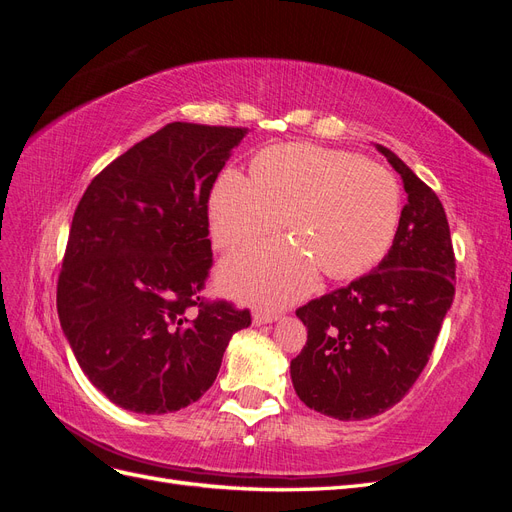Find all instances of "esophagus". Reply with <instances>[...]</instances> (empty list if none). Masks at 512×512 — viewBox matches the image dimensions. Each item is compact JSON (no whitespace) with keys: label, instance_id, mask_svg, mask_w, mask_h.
<instances>
[{"label":"esophagus","instance_id":"34e87169","mask_svg":"<svg viewBox=\"0 0 512 512\" xmlns=\"http://www.w3.org/2000/svg\"><path fill=\"white\" fill-rule=\"evenodd\" d=\"M277 318H280V314H273V312H254L252 322L256 324V327H262V324H271V322H275Z\"/></svg>","mask_w":512,"mask_h":512}]
</instances>
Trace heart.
Segmentation results:
<instances>
[{
  "label": "heart",
  "instance_id": "1",
  "mask_svg": "<svg viewBox=\"0 0 512 512\" xmlns=\"http://www.w3.org/2000/svg\"><path fill=\"white\" fill-rule=\"evenodd\" d=\"M401 190L389 170L346 151L290 143L260 151L250 177L228 168L209 196L213 239L241 250L280 222L290 239L228 258L222 286L237 299L282 307L314 288L318 271L350 280L391 250Z\"/></svg>",
  "mask_w": 512,
  "mask_h": 512
}]
</instances>
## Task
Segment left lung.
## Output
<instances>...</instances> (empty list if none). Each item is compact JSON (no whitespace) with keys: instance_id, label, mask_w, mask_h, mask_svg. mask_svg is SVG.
Here are the masks:
<instances>
[{"instance_id":"obj_1","label":"left lung","mask_w":512,"mask_h":512,"mask_svg":"<svg viewBox=\"0 0 512 512\" xmlns=\"http://www.w3.org/2000/svg\"><path fill=\"white\" fill-rule=\"evenodd\" d=\"M378 151L404 179L408 203L380 265L297 309L307 344L290 378L307 408L363 421L393 408L421 376L455 297L446 213L429 185L391 149Z\"/></svg>"}]
</instances>
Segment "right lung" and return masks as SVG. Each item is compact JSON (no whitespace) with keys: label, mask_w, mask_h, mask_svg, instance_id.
<instances>
[{"label":"right lung","mask_w":512,"mask_h":512,"mask_svg":"<svg viewBox=\"0 0 512 512\" xmlns=\"http://www.w3.org/2000/svg\"><path fill=\"white\" fill-rule=\"evenodd\" d=\"M247 128L175 121L89 183L74 211L57 314L89 382L123 410L194 404L247 309L200 297L211 269L207 203Z\"/></svg>","instance_id":"add662e5"}]
</instances>
